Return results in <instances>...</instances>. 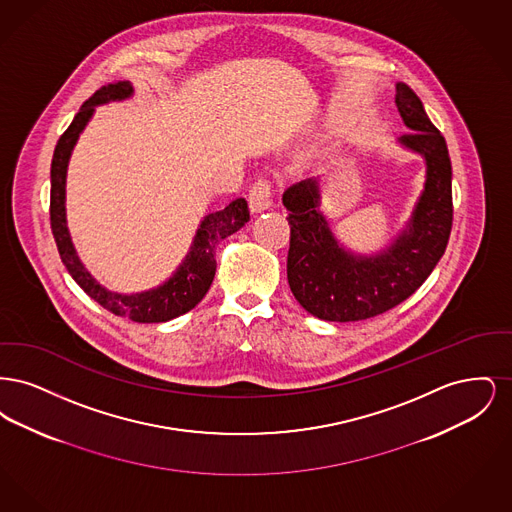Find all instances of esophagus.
Masks as SVG:
<instances>
[{"instance_id":"34e87169","label":"esophagus","mask_w":512,"mask_h":512,"mask_svg":"<svg viewBox=\"0 0 512 512\" xmlns=\"http://www.w3.org/2000/svg\"><path fill=\"white\" fill-rule=\"evenodd\" d=\"M272 194H274V184L270 178H257L255 184L249 190V207L253 213L267 211L272 205Z\"/></svg>"}]
</instances>
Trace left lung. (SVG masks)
Wrapping results in <instances>:
<instances>
[{
  "mask_svg": "<svg viewBox=\"0 0 512 512\" xmlns=\"http://www.w3.org/2000/svg\"><path fill=\"white\" fill-rule=\"evenodd\" d=\"M395 103L403 122L413 130L401 138V144L422 153L428 169L409 228L388 251L355 257L341 249L318 213L313 178L293 184L282 195L290 211L288 282L299 305L320 320H365L397 307L424 284L449 242L453 192L445 138L407 84L395 86Z\"/></svg>",
  "mask_w": 512,
  "mask_h": 512,
  "instance_id": "1",
  "label": "left lung"
}]
</instances>
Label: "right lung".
<instances>
[{
  "instance_id": "obj_1",
  "label": "right lung",
  "mask_w": 512,
  "mask_h": 512,
  "mask_svg": "<svg viewBox=\"0 0 512 512\" xmlns=\"http://www.w3.org/2000/svg\"><path fill=\"white\" fill-rule=\"evenodd\" d=\"M132 94V86L128 82H113L101 86L98 92L84 101L80 111L76 113L71 126L61 134L53 159H51V194H49V222L51 232L57 244V251L61 255L63 265L73 276L74 282L88 293L94 301H98L103 309L117 317L130 318L134 322H167L171 318L180 317L192 311L195 305L209 292L217 261H215V247L226 236L238 232L245 222L249 220V211L245 199H234L222 211L211 213L201 220L197 228L192 251L188 253L186 261L174 272L169 282L161 288L151 292L134 293V295H121L109 292L88 274V270L80 263L74 253L67 220H65V174L67 163L71 157L74 144L84 130L86 122L90 121L94 107L99 103H107L113 99L128 98Z\"/></svg>"
}]
</instances>
